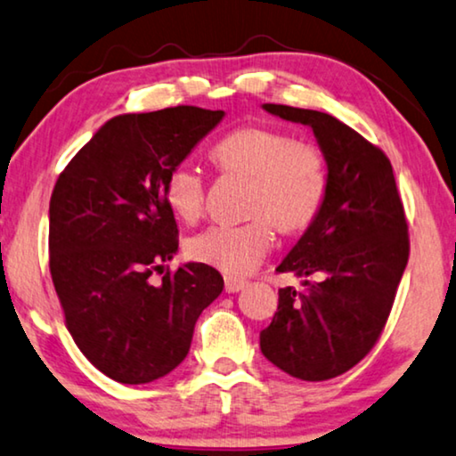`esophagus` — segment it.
Wrapping results in <instances>:
<instances>
[{"mask_svg": "<svg viewBox=\"0 0 456 456\" xmlns=\"http://www.w3.org/2000/svg\"><path fill=\"white\" fill-rule=\"evenodd\" d=\"M224 286H226V292H228V295H234V292H239V290L245 289V286H247V280L226 276V278H224Z\"/></svg>", "mask_w": 456, "mask_h": 456, "instance_id": "1", "label": "esophagus"}]
</instances>
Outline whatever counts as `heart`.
Segmentation results:
<instances>
[{
  "mask_svg": "<svg viewBox=\"0 0 456 456\" xmlns=\"http://www.w3.org/2000/svg\"><path fill=\"white\" fill-rule=\"evenodd\" d=\"M214 164L226 174L251 180L242 226H211L186 242V255L228 276H247L273 247L269 224L282 234L309 228L328 192V164L320 147L295 141L286 130L242 126L211 149ZM164 197L178 220L195 224L203 216L205 180L189 164L172 167Z\"/></svg>",
  "mask_w": 456,
  "mask_h": 456,
  "instance_id": "obj_1",
  "label": "heart"
}]
</instances>
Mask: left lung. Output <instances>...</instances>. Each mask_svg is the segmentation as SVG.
I'll return each mask as SVG.
<instances>
[{
  "mask_svg": "<svg viewBox=\"0 0 456 456\" xmlns=\"http://www.w3.org/2000/svg\"><path fill=\"white\" fill-rule=\"evenodd\" d=\"M261 108L314 130L328 192L276 267L303 278V290H278V311L259 346L289 376L322 382L357 365L382 334L409 259L407 220L390 159L370 141L323 111Z\"/></svg>",
  "mask_w": 456,
  "mask_h": 456,
  "instance_id": "obj_1",
  "label": "left lung"
}]
</instances>
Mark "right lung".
<instances>
[{
    "mask_svg": "<svg viewBox=\"0 0 456 456\" xmlns=\"http://www.w3.org/2000/svg\"><path fill=\"white\" fill-rule=\"evenodd\" d=\"M222 110L178 105L111 118L74 155L49 201V270L80 353L120 384H149L183 363L195 322L224 290L220 272L184 264L164 186Z\"/></svg>",
    "mask_w": 456,
    "mask_h": 456,
    "instance_id": "obj_1",
    "label": "right lung"
}]
</instances>
